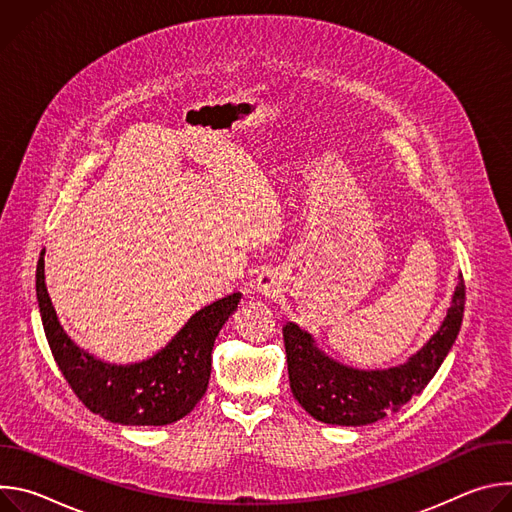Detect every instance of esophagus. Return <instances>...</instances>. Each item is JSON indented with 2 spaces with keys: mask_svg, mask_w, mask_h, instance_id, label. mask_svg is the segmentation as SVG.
<instances>
[{
  "mask_svg": "<svg viewBox=\"0 0 512 512\" xmlns=\"http://www.w3.org/2000/svg\"><path fill=\"white\" fill-rule=\"evenodd\" d=\"M255 287L257 291H261L263 296H273L277 291V281H275V275L271 271H263L257 281H255Z\"/></svg>",
  "mask_w": 512,
  "mask_h": 512,
  "instance_id": "obj_1",
  "label": "esophagus"
}]
</instances>
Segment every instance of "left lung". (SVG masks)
Wrapping results in <instances>:
<instances>
[{
	"label": "left lung",
	"instance_id": "left-lung-1",
	"mask_svg": "<svg viewBox=\"0 0 512 512\" xmlns=\"http://www.w3.org/2000/svg\"><path fill=\"white\" fill-rule=\"evenodd\" d=\"M466 285L460 275L452 308L431 340L405 364L387 371H356L330 360L308 332L287 322L283 342L289 387L298 403L318 421L332 425H367L401 409L421 393L442 367L464 316Z\"/></svg>",
	"mask_w": 512,
	"mask_h": 512
}]
</instances>
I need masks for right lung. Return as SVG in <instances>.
Wrapping results in <instances>:
<instances>
[{
	"label": "right lung",
	"instance_id": "obj_1",
	"mask_svg": "<svg viewBox=\"0 0 512 512\" xmlns=\"http://www.w3.org/2000/svg\"><path fill=\"white\" fill-rule=\"evenodd\" d=\"M36 296L44 334L68 387L95 415L121 425H168L204 397L212 346L237 310L239 291L198 310L156 356L115 367L70 342L58 324L44 283V251L36 267Z\"/></svg>",
	"mask_w": 512,
	"mask_h": 512
}]
</instances>
